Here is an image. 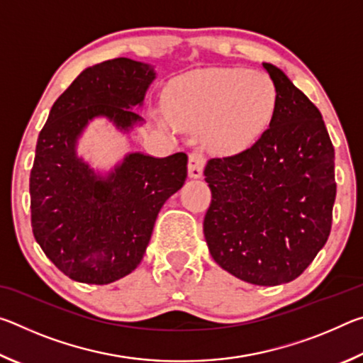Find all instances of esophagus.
Returning <instances> with one entry per match:
<instances>
[{"instance_id": "1", "label": "esophagus", "mask_w": 363, "mask_h": 363, "mask_svg": "<svg viewBox=\"0 0 363 363\" xmlns=\"http://www.w3.org/2000/svg\"><path fill=\"white\" fill-rule=\"evenodd\" d=\"M203 167H205V155L201 152H190L189 153V176L194 177H200L201 173H203Z\"/></svg>"}]
</instances>
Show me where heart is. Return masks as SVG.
Listing matches in <instances>:
<instances>
[{
	"label": "heart",
	"mask_w": 363,
	"mask_h": 363,
	"mask_svg": "<svg viewBox=\"0 0 363 363\" xmlns=\"http://www.w3.org/2000/svg\"><path fill=\"white\" fill-rule=\"evenodd\" d=\"M279 94L272 79L243 69H211L177 78L169 86L162 123L169 128H201L213 150H240L267 130Z\"/></svg>",
	"instance_id": "heart-1"
}]
</instances>
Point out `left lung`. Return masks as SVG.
Returning a JSON list of instances; mask_svg holds the SVG:
<instances>
[{
  "label": "left lung",
  "mask_w": 363,
  "mask_h": 363,
  "mask_svg": "<svg viewBox=\"0 0 363 363\" xmlns=\"http://www.w3.org/2000/svg\"><path fill=\"white\" fill-rule=\"evenodd\" d=\"M262 67L277 88V108L253 145L208 160L203 233L224 270L274 286L299 277L328 240L335 149L320 110L277 67Z\"/></svg>",
  "instance_id": "left-lung-1"
}]
</instances>
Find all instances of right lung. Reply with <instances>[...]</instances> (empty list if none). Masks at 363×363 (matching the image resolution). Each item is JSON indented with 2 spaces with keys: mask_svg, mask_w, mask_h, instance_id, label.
Instances as JSON below:
<instances>
[{
  "mask_svg": "<svg viewBox=\"0 0 363 363\" xmlns=\"http://www.w3.org/2000/svg\"><path fill=\"white\" fill-rule=\"evenodd\" d=\"M155 79L150 65L106 60L83 70L49 112L30 173L32 229L45 255L75 281L107 285L139 266L160 210L187 177V155L128 153L107 177L77 157L88 123L106 116L121 131L143 118Z\"/></svg>",
  "mask_w": 363,
  "mask_h": 363,
  "instance_id": "obj_1",
  "label": "right lung"
}]
</instances>
